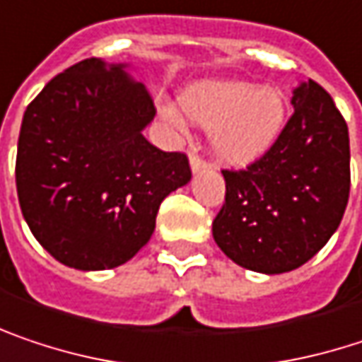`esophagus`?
Segmentation results:
<instances>
[{
  "instance_id": "esophagus-1",
  "label": "esophagus",
  "mask_w": 362,
  "mask_h": 362,
  "mask_svg": "<svg viewBox=\"0 0 362 362\" xmlns=\"http://www.w3.org/2000/svg\"><path fill=\"white\" fill-rule=\"evenodd\" d=\"M190 168H192L194 174H199V172H205V170L209 168V163H207L201 155H192V157H190Z\"/></svg>"
}]
</instances>
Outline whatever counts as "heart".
Masks as SVG:
<instances>
[{"label": "heart", "mask_w": 362, "mask_h": 362, "mask_svg": "<svg viewBox=\"0 0 362 362\" xmlns=\"http://www.w3.org/2000/svg\"><path fill=\"white\" fill-rule=\"evenodd\" d=\"M180 105L194 124L214 130L215 157L236 168L274 147L288 114L279 90L238 81L194 84L182 93Z\"/></svg>", "instance_id": "heart-1"}]
</instances>
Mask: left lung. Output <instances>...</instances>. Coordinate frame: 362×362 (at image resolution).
Here are the masks:
<instances>
[{
    "mask_svg": "<svg viewBox=\"0 0 362 362\" xmlns=\"http://www.w3.org/2000/svg\"><path fill=\"white\" fill-rule=\"evenodd\" d=\"M278 141L245 170H221L226 201L214 238L259 274L305 265L338 230L350 194V141L332 95L309 78Z\"/></svg>",
    "mask_w": 362,
    "mask_h": 362,
    "instance_id": "left-lung-1",
    "label": "left lung"
}]
</instances>
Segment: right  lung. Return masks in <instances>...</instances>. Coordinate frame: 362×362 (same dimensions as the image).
<instances>
[{
  "label": "right lung",
  "instance_id": "right-lung-1",
  "mask_svg": "<svg viewBox=\"0 0 362 362\" xmlns=\"http://www.w3.org/2000/svg\"><path fill=\"white\" fill-rule=\"evenodd\" d=\"M155 112L145 84L95 57L53 76L28 103L18 201L59 263L97 272L130 261L148 243L161 201L190 180L186 153L143 136Z\"/></svg>",
  "mask_w": 362,
  "mask_h": 362
}]
</instances>
